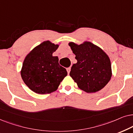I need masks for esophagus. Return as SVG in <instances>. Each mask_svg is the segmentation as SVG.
<instances>
[{"label": "esophagus", "instance_id": "1", "mask_svg": "<svg viewBox=\"0 0 133 133\" xmlns=\"http://www.w3.org/2000/svg\"><path fill=\"white\" fill-rule=\"evenodd\" d=\"M66 70H67V71H68V73L69 74V73H70V68H67L66 69Z\"/></svg>", "mask_w": 133, "mask_h": 133}]
</instances>
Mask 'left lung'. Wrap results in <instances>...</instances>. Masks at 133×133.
Listing matches in <instances>:
<instances>
[{
    "label": "left lung",
    "instance_id": "1",
    "mask_svg": "<svg viewBox=\"0 0 133 133\" xmlns=\"http://www.w3.org/2000/svg\"><path fill=\"white\" fill-rule=\"evenodd\" d=\"M69 45L77 60L72 65L70 76L78 88L88 93L103 89L112 76L111 61L107 54L91 42L79 45L70 42Z\"/></svg>",
    "mask_w": 133,
    "mask_h": 133
}]
</instances>
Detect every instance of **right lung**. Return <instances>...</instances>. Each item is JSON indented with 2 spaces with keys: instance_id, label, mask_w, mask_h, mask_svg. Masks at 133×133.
Listing matches in <instances>:
<instances>
[{
  "instance_id": "add662e5",
  "label": "right lung",
  "mask_w": 133,
  "mask_h": 133,
  "mask_svg": "<svg viewBox=\"0 0 133 133\" xmlns=\"http://www.w3.org/2000/svg\"><path fill=\"white\" fill-rule=\"evenodd\" d=\"M58 47V44L49 41H44L25 58L21 77L25 84L35 92L47 94L56 91L68 75L66 69L58 63V56L52 55Z\"/></svg>"
}]
</instances>
